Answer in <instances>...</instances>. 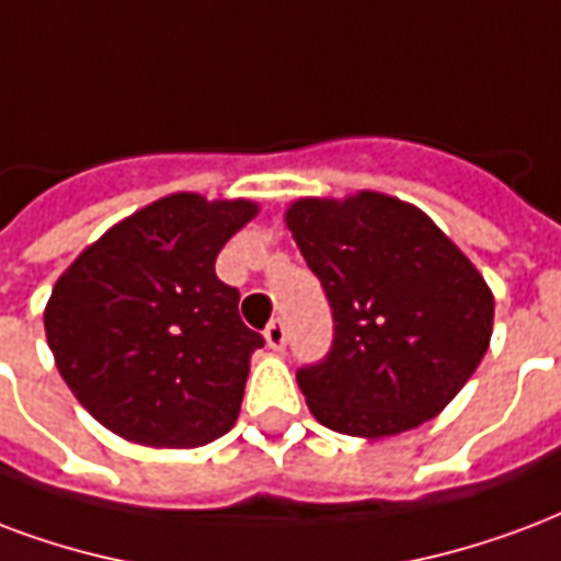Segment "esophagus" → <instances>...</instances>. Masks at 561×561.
<instances>
[{"instance_id": "obj_1", "label": "esophagus", "mask_w": 561, "mask_h": 561, "mask_svg": "<svg viewBox=\"0 0 561 561\" xmlns=\"http://www.w3.org/2000/svg\"><path fill=\"white\" fill-rule=\"evenodd\" d=\"M264 339H267V344L273 351H285V344H288V327H285V321H282V318H273V321L267 323V330H264Z\"/></svg>"}]
</instances>
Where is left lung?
Returning a JSON list of instances; mask_svg holds the SVG:
<instances>
[{"label": "left lung", "instance_id": "obj_1", "mask_svg": "<svg viewBox=\"0 0 561 561\" xmlns=\"http://www.w3.org/2000/svg\"><path fill=\"white\" fill-rule=\"evenodd\" d=\"M285 219L333 312L327 356L297 368L314 419L392 437L437 416L491 344L479 270L422 210L380 193L300 198Z\"/></svg>", "mask_w": 561, "mask_h": 561}]
</instances>
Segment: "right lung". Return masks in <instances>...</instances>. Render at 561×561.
<instances>
[{
	"instance_id": "add662e5",
	"label": "right lung",
	"mask_w": 561,
	"mask_h": 561,
	"mask_svg": "<svg viewBox=\"0 0 561 561\" xmlns=\"http://www.w3.org/2000/svg\"><path fill=\"white\" fill-rule=\"evenodd\" d=\"M252 202L178 193L142 207L73 261L44 312L65 383L101 425L157 449H196L238 422L249 356L264 335L240 321L217 276Z\"/></svg>"
}]
</instances>
